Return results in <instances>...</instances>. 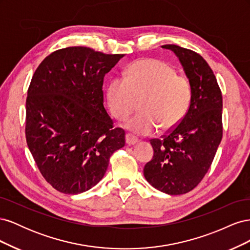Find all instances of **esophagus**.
<instances>
[{
  "instance_id": "1",
  "label": "esophagus",
  "mask_w": 250,
  "mask_h": 250,
  "mask_svg": "<svg viewBox=\"0 0 250 250\" xmlns=\"http://www.w3.org/2000/svg\"><path fill=\"white\" fill-rule=\"evenodd\" d=\"M125 139H126V143L128 144V145H134V144H137L139 142V139L130 133H127Z\"/></svg>"
}]
</instances>
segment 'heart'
<instances>
[{
  "mask_svg": "<svg viewBox=\"0 0 250 250\" xmlns=\"http://www.w3.org/2000/svg\"><path fill=\"white\" fill-rule=\"evenodd\" d=\"M142 98L143 111L128 119L126 127L141 135L153 133L160 126L167 130L185 117L192 99V85L168 63L143 59L130 66L127 77L118 76L110 81L108 107L113 117L125 119Z\"/></svg>",
  "mask_w": 250,
  "mask_h": 250,
  "instance_id": "1",
  "label": "heart"
}]
</instances>
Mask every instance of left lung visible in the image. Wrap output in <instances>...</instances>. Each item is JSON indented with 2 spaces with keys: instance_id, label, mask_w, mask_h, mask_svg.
Segmentation results:
<instances>
[{
  "instance_id": "1",
  "label": "left lung",
  "mask_w": 250,
  "mask_h": 250,
  "mask_svg": "<svg viewBox=\"0 0 250 250\" xmlns=\"http://www.w3.org/2000/svg\"><path fill=\"white\" fill-rule=\"evenodd\" d=\"M175 53L192 85L185 117L163 139H153L152 160L144 176L158 191L180 195L192 191L208 171L222 140V94L201 55L176 44H164Z\"/></svg>"
}]
</instances>
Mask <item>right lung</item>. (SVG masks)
<instances>
[{
  "label": "right lung",
  "mask_w": 250,
  "mask_h": 250,
  "mask_svg": "<svg viewBox=\"0 0 250 250\" xmlns=\"http://www.w3.org/2000/svg\"><path fill=\"white\" fill-rule=\"evenodd\" d=\"M123 54L86 47L51 53L37 67L26 100V140L55 190L80 194L96 186L125 145L103 105V80Z\"/></svg>",
  "instance_id": "right-lung-1"
}]
</instances>
